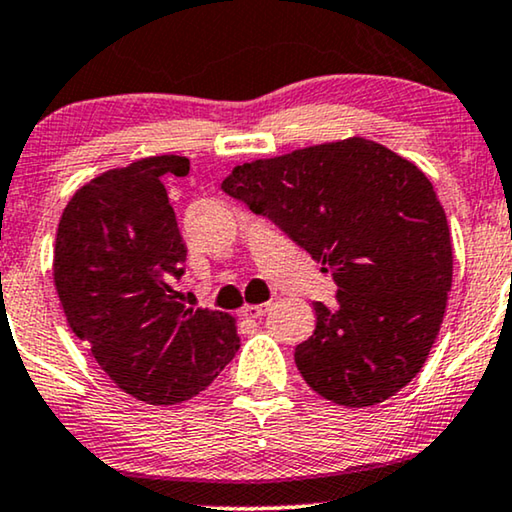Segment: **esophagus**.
Returning a JSON list of instances; mask_svg holds the SVG:
<instances>
[{"mask_svg":"<svg viewBox=\"0 0 512 512\" xmlns=\"http://www.w3.org/2000/svg\"><path fill=\"white\" fill-rule=\"evenodd\" d=\"M268 307H270V303H258V305H244L242 307V314L244 317H249V319H261L265 312H268Z\"/></svg>","mask_w":512,"mask_h":512,"instance_id":"34e87169","label":"esophagus"}]
</instances>
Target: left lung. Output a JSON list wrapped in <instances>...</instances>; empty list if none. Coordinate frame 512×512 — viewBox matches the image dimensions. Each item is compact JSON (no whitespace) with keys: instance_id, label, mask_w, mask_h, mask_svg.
I'll return each instance as SVG.
<instances>
[{"instance_id":"1","label":"left lung","mask_w":512,"mask_h":512,"mask_svg":"<svg viewBox=\"0 0 512 512\" xmlns=\"http://www.w3.org/2000/svg\"><path fill=\"white\" fill-rule=\"evenodd\" d=\"M223 191L275 221L338 284L296 347L303 380L368 408L422 370L452 289L445 209L415 163L363 137L237 165Z\"/></svg>"}]
</instances>
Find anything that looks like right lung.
Returning <instances> with one entry per match:
<instances>
[{"instance_id": "right-lung-1", "label": "right lung", "mask_w": 512, "mask_h": 512, "mask_svg": "<svg viewBox=\"0 0 512 512\" xmlns=\"http://www.w3.org/2000/svg\"><path fill=\"white\" fill-rule=\"evenodd\" d=\"M184 156H149L97 174L62 209L53 282L67 324L118 389L149 405L188 401L237 349L235 317L179 303L181 240L165 177Z\"/></svg>"}]
</instances>
